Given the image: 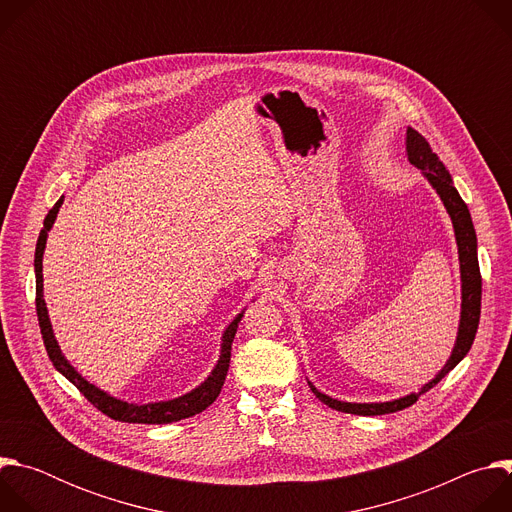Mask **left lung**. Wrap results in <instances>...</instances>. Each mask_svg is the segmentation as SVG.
Listing matches in <instances>:
<instances>
[{
  "label": "left lung",
  "instance_id": "8db88e82",
  "mask_svg": "<svg viewBox=\"0 0 512 512\" xmlns=\"http://www.w3.org/2000/svg\"><path fill=\"white\" fill-rule=\"evenodd\" d=\"M405 143H407L409 162L423 172V176L429 180V184L435 188V192L440 194L448 214L452 216V225H454L456 243H458V255H460V273H462V314H460L458 338H456V346L452 350L450 360L446 362V367L435 375V379L429 381L427 385H423L419 393H411V395L395 399V401H387V403H344V401H338V399H332V397L320 393L312 383H308L312 393L322 403H326L328 407H332L336 411H342V413L385 415V413L401 411V409L413 405L419 399V395H423L425 391H429L431 387L440 383L456 367V364L468 354V350L472 348V342L476 338V330H478V322H480L482 277H480L478 253H476V247H478L476 245V231H474V225H472L470 210H468L466 202L462 200V196L458 194V190L454 188L450 172L440 162V158H437V154H433V150L429 148L427 139L419 131H415L413 127H407Z\"/></svg>",
  "mask_w": 512,
  "mask_h": 512
}]
</instances>
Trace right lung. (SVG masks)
Listing matches in <instances>:
<instances>
[{
  "instance_id": "1",
  "label": "right lung",
  "mask_w": 512,
  "mask_h": 512,
  "mask_svg": "<svg viewBox=\"0 0 512 512\" xmlns=\"http://www.w3.org/2000/svg\"><path fill=\"white\" fill-rule=\"evenodd\" d=\"M62 204V198L50 208V212L44 218V229L40 231L38 243H36V255H34V271H36V314H38V324H40V332H42V340L46 346V352L54 364V369L58 373H62L72 385H75L85 397L87 401H91L101 413L109 415L111 419L117 421H125V423H172V421H180L186 417H192L200 411H204L210 403H214V399L221 393L225 379H227V371H229V362H231V346H233V338L237 334L239 322L243 318V312L229 324V328L223 334V344H221V358H218L214 371L208 375V379L196 387L194 391L172 399V401H160V403H145V405H137V403H127L121 399H115L111 395H107L105 391L97 389L95 385H91L87 379H83L75 367H70V362L64 358V354L60 352V346L54 338L52 332V324L48 318V310H46V302H44V283H42V255H44V247H46V239H48V231L52 229L58 208Z\"/></svg>"
}]
</instances>
